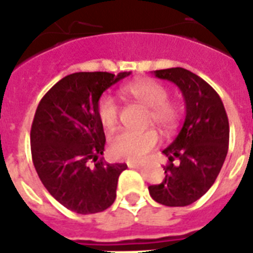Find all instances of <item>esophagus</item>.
Returning a JSON list of instances; mask_svg holds the SVG:
<instances>
[{
  "label": "esophagus",
  "mask_w": 253,
  "mask_h": 253,
  "mask_svg": "<svg viewBox=\"0 0 253 253\" xmlns=\"http://www.w3.org/2000/svg\"><path fill=\"white\" fill-rule=\"evenodd\" d=\"M127 166L130 167V168H142V164H139V163H134V162H128L127 163Z\"/></svg>",
  "instance_id": "esophagus-1"
}]
</instances>
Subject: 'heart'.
Masks as SVG:
<instances>
[{
  "label": "heart",
  "mask_w": 253,
  "mask_h": 253,
  "mask_svg": "<svg viewBox=\"0 0 253 253\" xmlns=\"http://www.w3.org/2000/svg\"><path fill=\"white\" fill-rule=\"evenodd\" d=\"M123 95L143 106L148 107L147 125L155 123L166 134L172 132L180 121L181 109L178 103L168 99V90L163 84L151 79H140L125 85L121 89ZM97 114L103 127L114 128L119 122V106L109 94L99 97ZM159 144V135L155 130L122 131L114 134L109 142L111 156L130 162L142 160Z\"/></svg>",
  "instance_id": "obj_1"
}]
</instances>
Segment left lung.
Wrapping results in <instances>:
<instances>
[{
    "label": "left lung",
    "mask_w": 253,
    "mask_h": 253,
    "mask_svg": "<svg viewBox=\"0 0 253 253\" xmlns=\"http://www.w3.org/2000/svg\"><path fill=\"white\" fill-rule=\"evenodd\" d=\"M182 91L186 117L180 134L163 154L168 156L162 184L148 186L151 197L166 206H188L211 188L227 156L230 126L223 102L196 73L184 68L155 71ZM174 158L179 164H172Z\"/></svg>",
    "instance_id": "1"
}]
</instances>
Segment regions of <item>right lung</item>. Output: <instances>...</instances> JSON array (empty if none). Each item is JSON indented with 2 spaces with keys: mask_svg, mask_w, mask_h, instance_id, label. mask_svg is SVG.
<instances>
[{
  "mask_svg": "<svg viewBox=\"0 0 253 253\" xmlns=\"http://www.w3.org/2000/svg\"><path fill=\"white\" fill-rule=\"evenodd\" d=\"M128 75L72 73L38 105L30 132L34 167L49 194L71 211H103L117 197L118 177L127 166L99 159L106 139L97 102L107 87Z\"/></svg>",
  "mask_w": 253,
  "mask_h": 253,
  "instance_id": "obj_1",
  "label": "right lung"
}]
</instances>
